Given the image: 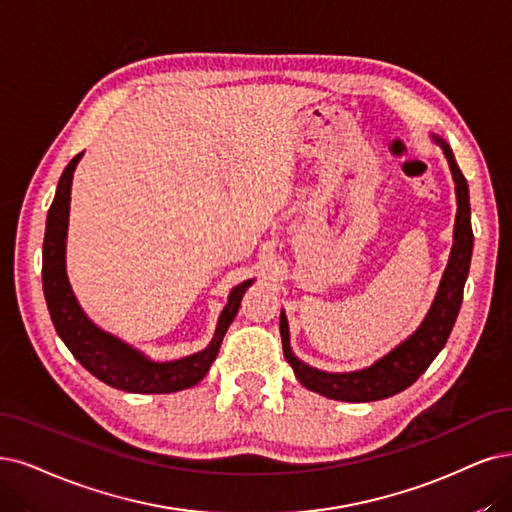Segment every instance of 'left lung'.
I'll use <instances>...</instances> for the list:
<instances>
[{
    "mask_svg": "<svg viewBox=\"0 0 512 512\" xmlns=\"http://www.w3.org/2000/svg\"><path fill=\"white\" fill-rule=\"evenodd\" d=\"M447 158L453 183H456V202L458 213L456 223H453V246L449 253L447 268L443 272L441 285L437 295H434L432 306L424 316L422 325L415 329L399 346H394L388 354L369 367L333 373L316 369L297 358L291 350V333L289 320L285 310H280V337H282V352H285L287 363L293 367L295 377L312 392H318L333 401L344 403H371L388 399L392 394H399L409 388L418 377L428 369V365L437 358L443 350L447 337L456 325V318L462 306L464 282L470 270L472 257V227H470V198H468V183L462 175V170L453 158V151L445 139L439 135H430Z\"/></svg>",
    "mask_w": 512,
    "mask_h": 512,
    "instance_id": "1",
    "label": "left lung"
}]
</instances>
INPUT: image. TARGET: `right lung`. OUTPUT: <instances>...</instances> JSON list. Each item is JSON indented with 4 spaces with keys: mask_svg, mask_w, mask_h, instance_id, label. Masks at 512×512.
I'll return each mask as SVG.
<instances>
[{
    "mask_svg": "<svg viewBox=\"0 0 512 512\" xmlns=\"http://www.w3.org/2000/svg\"><path fill=\"white\" fill-rule=\"evenodd\" d=\"M82 156L84 154L75 156L63 170L46 219L42 282L52 325L80 365L111 388L137 394H168L192 388L211 369L219 354L223 335L238 314L242 295L253 285L255 278L240 282L227 295V304L219 314L211 344L200 352L175 358V361H154L145 352L126 344L118 335L94 325L82 310L78 297L73 295L65 261L71 183L75 166Z\"/></svg>",
    "mask_w": 512,
    "mask_h": 512,
    "instance_id": "obj_1",
    "label": "right lung"
}]
</instances>
